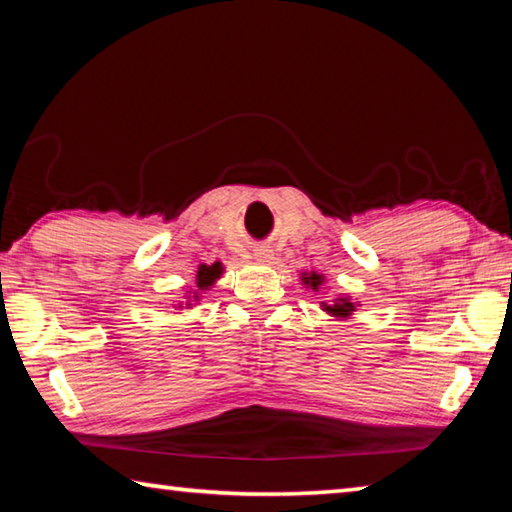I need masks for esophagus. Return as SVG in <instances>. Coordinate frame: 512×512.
<instances>
[{
  "mask_svg": "<svg viewBox=\"0 0 512 512\" xmlns=\"http://www.w3.org/2000/svg\"><path fill=\"white\" fill-rule=\"evenodd\" d=\"M271 257H273L271 248H266V246L255 248V259H259V262H268V259H271Z\"/></svg>",
  "mask_w": 512,
  "mask_h": 512,
  "instance_id": "obj_1",
  "label": "esophagus"
}]
</instances>
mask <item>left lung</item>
<instances>
[{
  "instance_id": "obj_1",
  "label": "left lung",
  "mask_w": 512,
  "mask_h": 512,
  "mask_svg": "<svg viewBox=\"0 0 512 512\" xmlns=\"http://www.w3.org/2000/svg\"><path fill=\"white\" fill-rule=\"evenodd\" d=\"M302 280H305L311 289H318V287H320V282H323V275L311 273V275H307V277H302ZM323 309H325V311H329V314L345 318V316H350V314H352V311H354V305H352V302H350L348 298H336V300H334V305H325V302H323Z\"/></svg>"
}]
</instances>
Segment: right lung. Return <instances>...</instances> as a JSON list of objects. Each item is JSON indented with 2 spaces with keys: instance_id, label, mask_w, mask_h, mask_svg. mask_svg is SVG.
<instances>
[{
  "instance_id": "1",
  "label": "right lung",
  "mask_w": 512,
  "mask_h": 512,
  "mask_svg": "<svg viewBox=\"0 0 512 512\" xmlns=\"http://www.w3.org/2000/svg\"><path fill=\"white\" fill-rule=\"evenodd\" d=\"M221 264L219 262H214L212 266H207V264H203L201 268H198V275H196V284H198V289H207V287H212V282L216 280V277L221 275Z\"/></svg>"
}]
</instances>
